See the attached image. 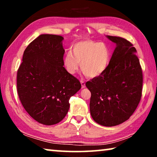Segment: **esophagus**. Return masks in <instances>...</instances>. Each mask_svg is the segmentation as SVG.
I'll return each mask as SVG.
<instances>
[{"label":"esophagus","instance_id":"34e87169","mask_svg":"<svg viewBox=\"0 0 157 157\" xmlns=\"http://www.w3.org/2000/svg\"><path fill=\"white\" fill-rule=\"evenodd\" d=\"M80 82H81V84H82V89L85 88V83H84V81L81 80Z\"/></svg>","mask_w":157,"mask_h":157}]
</instances>
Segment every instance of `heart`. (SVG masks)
Segmentation results:
<instances>
[{"label": "heart", "instance_id": "1", "mask_svg": "<svg viewBox=\"0 0 157 157\" xmlns=\"http://www.w3.org/2000/svg\"><path fill=\"white\" fill-rule=\"evenodd\" d=\"M111 50L108 44L94 40L79 41L73 45V52L68 51L63 57V66L70 74L78 71L81 62L82 72L95 78L105 72L109 65Z\"/></svg>", "mask_w": 157, "mask_h": 157}]
</instances>
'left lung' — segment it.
Wrapping results in <instances>:
<instances>
[{
  "instance_id": "left-lung-1",
  "label": "left lung",
  "mask_w": 157,
  "mask_h": 157,
  "mask_svg": "<svg viewBox=\"0 0 157 157\" xmlns=\"http://www.w3.org/2000/svg\"><path fill=\"white\" fill-rule=\"evenodd\" d=\"M116 47L107 69L87 82L91 91L90 112L102 126L112 127L128 120L142 95L143 73L136 50L127 39L107 36Z\"/></svg>"
}]
</instances>
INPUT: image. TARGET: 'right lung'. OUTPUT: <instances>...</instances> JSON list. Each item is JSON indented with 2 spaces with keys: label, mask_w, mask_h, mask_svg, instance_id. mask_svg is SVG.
Listing matches in <instances>:
<instances>
[{
  "label": "right lung",
  "mask_w": 157,
  "mask_h": 157,
  "mask_svg": "<svg viewBox=\"0 0 157 157\" xmlns=\"http://www.w3.org/2000/svg\"><path fill=\"white\" fill-rule=\"evenodd\" d=\"M63 38L41 34L26 48L17 71V92L32 118L45 125L62 121L69 100L81 89L78 79L63 67Z\"/></svg>",
  "instance_id": "add662e5"
}]
</instances>
